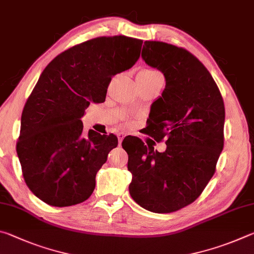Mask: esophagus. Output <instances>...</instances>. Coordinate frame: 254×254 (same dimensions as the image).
<instances>
[{
	"mask_svg": "<svg viewBox=\"0 0 254 254\" xmlns=\"http://www.w3.org/2000/svg\"><path fill=\"white\" fill-rule=\"evenodd\" d=\"M117 137H118V143H119V144H122V141H123V139H124L125 135H124V134H118V135H117Z\"/></svg>",
	"mask_w": 254,
	"mask_h": 254,
	"instance_id": "esophagus-1",
	"label": "esophagus"
}]
</instances>
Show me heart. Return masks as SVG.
<instances>
[{"mask_svg":"<svg viewBox=\"0 0 254 254\" xmlns=\"http://www.w3.org/2000/svg\"><path fill=\"white\" fill-rule=\"evenodd\" d=\"M141 72H144L146 74H159L157 71H154V70H143Z\"/></svg>","mask_w":254,"mask_h":254,"instance_id":"1","label":"heart"}]
</instances>
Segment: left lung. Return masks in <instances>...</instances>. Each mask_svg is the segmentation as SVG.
<instances>
[{
	"label": "left lung",
	"mask_w": 254,
	"mask_h": 254,
	"mask_svg": "<svg viewBox=\"0 0 254 254\" xmlns=\"http://www.w3.org/2000/svg\"><path fill=\"white\" fill-rule=\"evenodd\" d=\"M141 58L165 77L148 127L167 147L159 153L137 137L123 140L129 194L145 210L171 213L194 202L214 175L224 144V102L208 70L185 49L145 41Z\"/></svg>",
	"instance_id": "1"
}]
</instances>
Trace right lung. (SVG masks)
<instances>
[{
	"label": "right lung",
	"instance_id": "add662e5",
	"mask_svg": "<svg viewBox=\"0 0 254 254\" xmlns=\"http://www.w3.org/2000/svg\"><path fill=\"white\" fill-rule=\"evenodd\" d=\"M141 44L125 35L91 39L42 71L22 111L16 153L26 185L44 203L71 206L92 194L118 139L92 129L83 135L81 117L91 102L105 101L113 75L136 64Z\"/></svg>",
	"mask_w": 254,
	"mask_h": 254
}]
</instances>
